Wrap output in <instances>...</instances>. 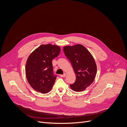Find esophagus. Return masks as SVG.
<instances>
[{
	"mask_svg": "<svg viewBox=\"0 0 127 127\" xmlns=\"http://www.w3.org/2000/svg\"><path fill=\"white\" fill-rule=\"evenodd\" d=\"M66 73H64V74L60 75V77H65L66 76Z\"/></svg>",
	"mask_w": 127,
	"mask_h": 127,
	"instance_id": "esophagus-1",
	"label": "esophagus"
}]
</instances>
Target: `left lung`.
<instances>
[{
	"label": "left lung",
	"mask_w": 127,
	"mask_h": 127,
	"mask_svg": "<svg viewBox=\"0 0 127 127\" xmlns=\"http://www.w3.org/2000/svg\"><path fill=\"white\" fill-rule=\"evenodd\" d=\"M63 51L76 75V80L70 85V87L75 92L83 91L95 78L97 66L95 59L89 51L81 44L65 46Z\"/></svg>",
	"instance_id": "left-lung-1"
}]
</instances>
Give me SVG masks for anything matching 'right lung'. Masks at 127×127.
Instances as JSON below:
<instances>
[{"instance_id":"add662e5","label":"right lung","mask_w":127,"mask_h":127,"mask_svg":"<svg viewBox=\"0 0 127 127\" xmlns=\"http://www.w3.org/2000/svg\"><path fill=\"white\" fill-rule=\"evenodd\" d=\"M60 47L51 44L42 45L29 56L26 65V75L35 91L47 94L51 90L56 76H54L52 60L60 52Z\"/></svg>"}]
</instances>
